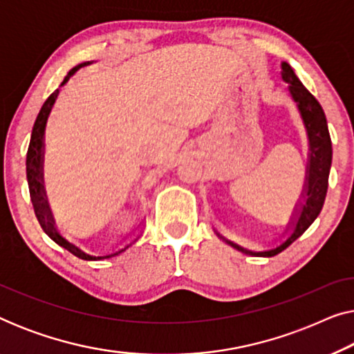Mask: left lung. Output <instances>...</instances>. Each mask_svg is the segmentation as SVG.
<instances>
[{
	"label": "left lung",
	"mask_w": 354,
	"mask_h": 354,
	"mask_svg": "<svg viewBox=\"0 0 354 354\" xmlns=\"http://www.w3.org/2000/svg\"><path fill=\"white\" fill-rule=\"evenodd\" d=\"M282 79L288 84V93L292 100L297 104L301 115L304 129L308 133L309 142V156H308V166H306V182H304V188L299 198L297 207H295L290 222L287 224V239L282 243L275 246V248L266 250V251H251L246 250L243 246L234 243V241L225 240L221 236L225 243H229L236 248L241 253L251 254V256H264V258H270L275 256L280 251H283L288 245H292L298 236H301L308 227L316 221V217L321 212L324 201H326L327 187H328V172H330L332 166V142L330 135H328L327 119L324 114L322 106L319 101L309 93L297 75L288 62H282Z\"/></svg>",
	"instance_id": "obj_1"
}]
</instances>
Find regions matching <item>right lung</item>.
Masks as SVG:
<instances>
[{"label":"right lung","mask_w":354,"mask_h":354,"mask_svg":"<svg viewBox=\"0 0 354 354\" xmlns=\"http://www.w3.org/2000/svg\"><path fill=\"white\" fill-rule=\"evenodd\" d=\"M91 62H82V64L75 66L74 69H71L69 74L66 75V79L62 80V85L67 84V80L71 79L72 75L75 74L80 67L88 66ZM59 95V90H56L55 93L50 95V98L45 101V104L41 106L40 113L37 115L35 124H33L32 129V137H30V145H28V151H27V182H28V190H30V200L33 205V211H35V216L38 222H40L41 229L45 234L50 236V239L57 243L62 248H66L67 251H71L72 254H75L77 258L80 259H86V261H96V259H106V258H113V256L122 253L125 248H129V245L125 248L114 251V253L106 254V256H91L86 254L82 251L80 248H77L75 245H72L67 241L64 236H62L57 229L55 227V217H53V212L50 209V205H48V198H46V192H45V185H43V156H45V127H46V120L48 115H50L53 104Z\"/></svg>","instance_id":"add662e5"}]
</instances>
